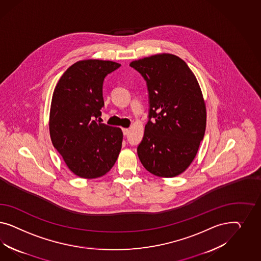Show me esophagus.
I'll use <instances>...</instances> for the list:
<instances>
[{
    "instance_id": "obj_1",
    "label": "esophagus",
    "mask_w": 261,
    "mask_h": 261,
    "mask_svg": "<svg viewBox=\"0 0 261 261\" xmlns=\"http://www.w3.org/2000/svg\"><path fill=\"white\" fill-rule=\"evenodd\" d=\"M122 132H123L124 136H127L129 134V129L128 128H122Z\"/></svg>"
}]
</instances>
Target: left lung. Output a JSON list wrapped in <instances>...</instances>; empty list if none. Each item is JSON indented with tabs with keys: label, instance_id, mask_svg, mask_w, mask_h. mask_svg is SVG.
I'll return each instance as SVG.
<instances>
[{
	"label": "left lung",
	"instance_id": "left-lung-1",
	"mask_svg": "<svg viewBox=\"0 0 261 261\" xmlns=\"http://www.w3.org/2000/svg\"><path fill=\"white\" fill-rule=\"evenodd\" d=\"M130 66L145 79L150 106L138 156L150 173L178 176L195 158L205 135L206 110L197 79L171 54L144 57Z\"/></svg>",
	"mask_w": 261,
	"mask_h": 261
}]
</instances>
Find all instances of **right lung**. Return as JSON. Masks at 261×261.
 <instances>
[{
  "label": "right lung",
  "mask_w": 261,
  "mask_h": 261,
  "mask_svg": "<svg viewBox=\"0 0 261 261\" xmlns=\"http://www.w3.org/2000/svg\"><path fill=\"white\" fill-rule=\"evenodd\" d=\"M120 67L109 60L72 64L57 82L49 111V135L71 172L95 179L110 171L119 157L122 131L101 123L103 81Z\"/></svg>",
  "instance_id": "right-lung-1"
}]
</instances>
